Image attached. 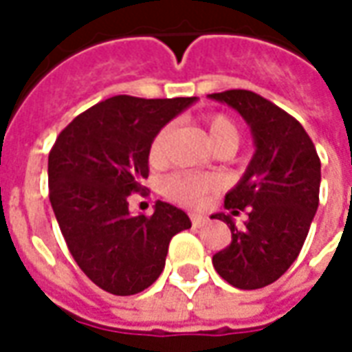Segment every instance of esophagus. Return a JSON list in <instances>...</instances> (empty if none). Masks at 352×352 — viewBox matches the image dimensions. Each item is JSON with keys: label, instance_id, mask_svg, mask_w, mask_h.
I'll return each mask as SVG.
<instances>
[{"label": "esophagus", "instance_id": "34e87169", "mask_svg": "<svg viewBox=\"0 0 352 352\" xmlns=\"http://www.w3.org/2000/svg\"><path fill=\"white\" fill-rule=\"evenodd\" d=\"M190 221L194 228H201V226L207 222V219L204 217V214H190Z\"/></svg>", "mask_w": 352, "mask_h": 352}]
</instances>
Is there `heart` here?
Returning a JSON list of instances; mask_svg holds the SVG:
<instances>
[{"instance_id":"heart-1","label":"heart","mask_w":352,"mask_h":352,"mask_svg":"<svg viewBox=\"0 0 352 352\" xmlns=\"http://www.w3.org/2000/svg\"><path fill=\"white\" fill-rule=\"evenodd\" d=\"M169 128H162L151 141L148 146V162L151 166H160L164 162L166 139ZM207 135L213 148L217 146H232L234 151L239 145V130L236 122L224 115H213L207 118ZM213 190V181L207 177L196 175H169L162 183L164 196L186 207L201 206L209 192Z\"/></svg>"}]
</instances>
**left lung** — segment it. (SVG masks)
I'll list each match as a JSON object with an SVG mask.
<instances>
[{"instance_id": "left-lung-1", "label": "left lung", "mask_w": 352, "mask_h": 352, "mask_svg": "<svg viewBox=\"0 0 352 352\" xmlns=\"http://www.w3.org/2000/svg\"><path fill=\"white\" fill-rule=\"evenodd\" d=\"M209 98L243 116L254 138V156L241 181L226 194L224 207L248 213L243 227L231 214L232 241L213 256L222 279L241 290L272 285L302 251L318 207L320 160L303 126L287 111L251 90H226Z\"/></svg>"}]
</instances>
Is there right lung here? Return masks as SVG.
I'll return each instance as SVG.
<instances>
[{
	"mask_svg": "<svg viewBox=\"0 0 352 352\" xmlns=\"http://www.w3.org/2000/svg\"><path fill=\"white\" fill-rule=\"evenodd\" d=\"M194 101L115 96L75 116L50 148L52 211L75 262L105 292L131 296L151 287L171 237L192 226L166 201H156L151 217H133L128 196L145 190L154 135Z\"/></svg>",
	"mask_w": 352,
	"mask_h": 352,
	"instance_id": "1",
	"label": "right lung"
}]
</instances>
